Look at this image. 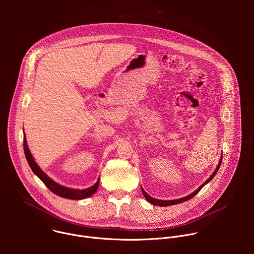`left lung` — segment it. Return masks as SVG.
Segmentation results:
<instances>
[{"label": "left lung", "instance_id": "8db88e82", "mask_svg": "<svg viewBox=\"0 0 254 254\" xmlns=\"http://www.w3.org/2000/svg\"><path fill=\"white\" fill-rule=\"evenodd\" d=\"M221 162H222V157H221V159H220V161H219V164H218V166H217V168H216V170L214 171V173L212 174V176L211 177H209V179L206 181V182H204L194 193H192V194H190L189 196H186V197H184V198H181V199H177V200H170V201H164V200H159V199H155V198H153V197H151L150 195H148L147 194V192L144 191L142 188H141V191H142V194H143V196H144V198H146L151 204H153V205H157V206H171V205H176V204H179V203H182V202H185V201H187V200H189V199H191V198H193L196 194H198L199 193V191L208 183V182H210V181L213 179V177L216 175V173H217V171H218V169H219V167H220V165H221Z\"/></svg>", "mask_w": 254, "mask_h": 254}]
</instances>
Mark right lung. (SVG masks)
<instances>
[{
    "instance_id": "1",
    "label": "right lung",
    "mask_w": 254,
    "mask_h": 254,
    "mask_svg": "<svg viewBox=\"0 0 254 254\" xmlns=\"http://www.w3.org/2000/svg\"><path fill=\"white\" fill-rule=\"evenodd\" d=\"M24 152H25V156L26 159L28 161L29 166L31 167L32 171L34 172L35 175H37L39 177V179L42 181V182L45 184V186L54 194H56L57 196H60L62 198H66V199H73V200H80V199H85L89 196H91L93 193L96 192L98 185H99V179L97 180V182L90 188L84 189V190H75V189H69L66 187H63L59 184H57L54 181H52L40 168L39 166L36 164V162L34 161L28 146H27V141L26 138L24 137Z\"/></svg>"
}]
</instances>
